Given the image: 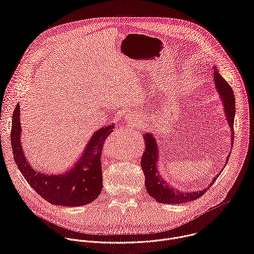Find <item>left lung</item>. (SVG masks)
<instances>
[{
  "instance_id": "8db88e82",
  "label": "left lung",
  "mask_w": 254,
  "mask_h": 254,
  "mask_svg": "<svg viewBox=\"0 0 254 254\" xmlns=\"http://www.w3.org/2000/svg\"><path fill=\"white\" fill-rule=\"evenodd\" d=\"M215 68V66H214ZM214 83L217 91L222 100L224 106V113L226 120L231 129V144H233L234 139V116H235V97L233 90L227 81L219 74L218 70H214ZM144 152L140 160V166L144 175V184L146 189L157 202L162 204H181L189 201H194L204 195L207 190L214 184L216 179L219 177L220 173L217 174L210 182L207 188L202 191L193 192H182L168 184L166 181L159 174L158 169V159H159V148L155 136L152 133H144ZM229 156L226 158V164L228 162Z\"/></svg>"
}]
</instances>
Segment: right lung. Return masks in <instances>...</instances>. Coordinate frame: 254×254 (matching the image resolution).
Listing matches in <instances>:
<instances>
[{
  "instance_id": "1",
  "label": "right lung",
  "mask_w": 254,
  "mask_h": 254,
  "mask_svg": "<svg viewBox=\"0 0 254 254\" xmlns=\"http://www.w3.org/2000/svg\"><path fill=\"white\" fill-rule=\"evenodd\" d=\"M114 125L104 126L89 138L74 166L60 175L42 174L30 165L21 143L20 105L17 104L12 119L11 142L16 165L29 185L43 199L53 205L77 207L94 201L102 189L101 152Z\"/></svg>"
}]
</instances>
